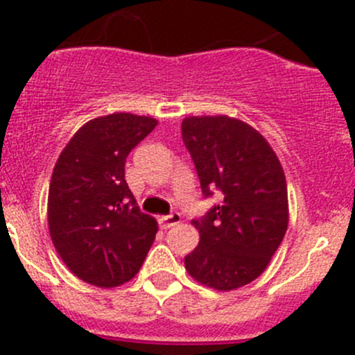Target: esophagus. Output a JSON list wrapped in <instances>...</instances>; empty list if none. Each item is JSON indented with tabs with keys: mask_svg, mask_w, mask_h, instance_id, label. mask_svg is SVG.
I'll list each match as a JSON object with an SVG mask.
<instances>
[{
	"mask_svg": "<svg viewBox=\"0 0 355 355\" xmlns=\"http://www.w3.org/2000/svg\"><path fill=\"white\" fill-rule=\"evenodd\" d=\"M180 220L182 218L178 213H171V214H168V216H159V227L163 228V230H166V228L180 223Z\"/></svg>",
	"mask_w": 355,
	"mask_h": 355,
	"instance_id": "obj_1",
	"label": "esophagus"
}]
</instances>
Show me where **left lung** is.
<instances>
[{"mask_svg":"<svg viewBox=\"0 0 355 355\" xmlns=\"http://www.w3.org/2000/svg\"><path fill=\"white\" fill-rule=\"evenodd\" d=\"M182 139L202 194H223L221 204L192 221L200 241L185 256V270L209 288L244 287L266 270L288 227L280 159L256 128L228 114L184 118Z\"/></svg>","mask_w":355,"mask_h":355,"instance_id":"left-lung-1","label":"left lung"}]
</instances>
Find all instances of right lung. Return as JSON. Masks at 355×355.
<instances>
[{"label": "right lung", "mask_w": 355, "mask_h": 355, "mask_svg": "<svg viewBox=\"0 0 355 355\" xmlns=\"http://www.w3.org/2000/svg\"><path fill=\"white\" fill-rule=\"evenodd\" d=\"M156 118L111 113L82 125L53 170L49 235L68 270L85 284L113 288L137 275L157 221L142 213L125 182L128 153Z\"/></svg>", "instance_id": "obj_1"}]
</instances>
